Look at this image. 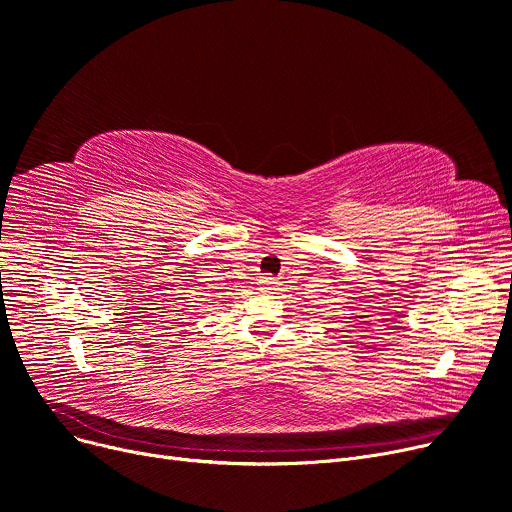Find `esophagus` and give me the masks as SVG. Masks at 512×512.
Returning a JSON list of instances; mask_svg holds the SVG:
<instances>
[{
	"label": "esophagus",
	"mask_w": 512,
	"mask_h": 512,
	"mask_svg": "<svg viewBox=\"0 0 512 512\" xmlns=\"http://www.w3.org/2000/svg\"><path fill=\"white\" fill-rule=\"evenodd\" d=\"M277 287H279L277 279H270V277L260 279V291L262 293H273V291H277Z\"/></svg>",
	"instance_id": "34e87169"
}]
</instances>
